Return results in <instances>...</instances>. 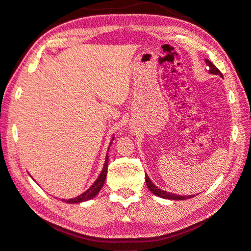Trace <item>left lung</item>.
I'll list each match as a JSON object with an SVG mask.
<instances>
[{"label": "left lung", "instance_id": "obj_1", "mask_svg": "<svg viewBox=\"0 0 251 251\" xmlns=\"http://www.w3.org/2000/svg\"><path fill=\"white\" fill-rule=\"evenodd\" d=\"M205 62H206V66L209 68L208 69V74L211 75H220L221 78H223V75L222 72L217 69V68L213 65V63L207 60V59H205ZM146 184H147V188L149 189L150 192H152L154 195H157L159 198H162V199H167V200H177V201H181V200H186V199H191L193 198L194 195H189V197H186V195H177V194H173V193H169V192H166V191L158 189L156 185L152 183V181L149 179V176L146 175Z\"/></svg>", "mask_w": 251, "mask_h": 251}]
</instances>
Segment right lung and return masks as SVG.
Wrapping results in <instances>:
<instances>
[{
  "label": "right lung",
  "mask_w": 251,
  "mask_h": 251,
  "mask_svg": "<svg viewBox=\"0 0 251 251\" xmlns=\"http://www.w3.org/2000/svg\"><path fill=\"white\" fill-rule=\"evenodd\" d=\"M114 140V137L112 138L110 146L112 145ZM110 149V147H108ZM107 167H108V154L106 153V157H105V162H104V166H103V169L100 173V176L97 180L94 181V183L90 186V188L83 192L82 194L78 195V197L75 198V199H69V200H66V199H62V202L65 203H69V204H78L81 202H85V201H89V200L93 199L94 197H97L98 193L101 191V189L103 188L104 185V182H105L106 179V175H107Z\"/></svg>",
  "instance_id": "right-lung-1"
}]
</instances>
